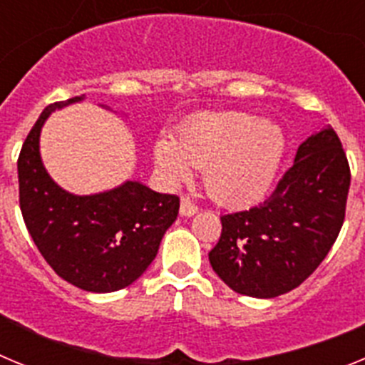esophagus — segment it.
<instances>
[{"mask_svg":"<svg viewBox=\"0 0 365 365\" xmlns=\"http://www.w3.org/2000/svg\"><path fill=\"white\" fill-rule=\"evenodd\" d=\"M199 208L197 205H193L188 197H182L180 201V215H185V217H192L193 214H197Z\"/></svg>","mask_w":365,"mask_h":365,"instance_id":"esophagus-1","label":"esophagus"}]
</instances>
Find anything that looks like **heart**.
<instances>
[{
	"mask_svg": "<svg viewBox=\"0 0 365 365\" xmlns=\"http://www.w3.org/2000/svg\"><path fill=\"white\" fill-rule=\"evenodd\" d=\"M285 151L278 125L248 113H202L179 130L177 143L160 138L155 160L170 182L188 180L190 166L205 170L208 193L222 205L254 202L269 190Z\"/></svg>",
	"mask_w": 365,
	"mask_h": 365,
	"instance_id": "heart-1",
	"label": "heart"
}]
</instances>
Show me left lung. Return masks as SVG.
Instances as JSON below:
<instances>
[{
	"label": "left lung",
	"instance_id": "left-lung-1",
	"mask_svg": "<svg viewBox=\"0 0 365 365\" xmlns=\"http://www.w3.org/2000/svg\"><path fill=\"white\" fill-rule=\"evenodd\" d=\"M351 170L333 128L298 148L267 201L221 215V237L210 265L232 291L276 298L318 269L346 219Z\"/></svg>",
	"mask_w": 365,
	"mask_h": 365
}]
</instances>
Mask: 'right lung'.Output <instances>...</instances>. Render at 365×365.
Instances as JSON below:
<instances>
[{
    "instance_id": "right-lung-1",
    "label": "right lung",
    "mask_w": 365,
    "mask_h": 365,
    "mask_svg": "<svg viewBox=\"0 0 365 365\" xmlns=\"http://www.w3.org/2000/svg\"><path fill=\"white\" fill-rule=\"evenodd\" d=\"M54 102L32 125L18 157L19 208L25 227L54 272L89 292L131 285L157 256L179 214V197L128 180L96 195H73L54 182L40 159V131L51 111L80 102Z\"/></svg>"
}]
</instances>
